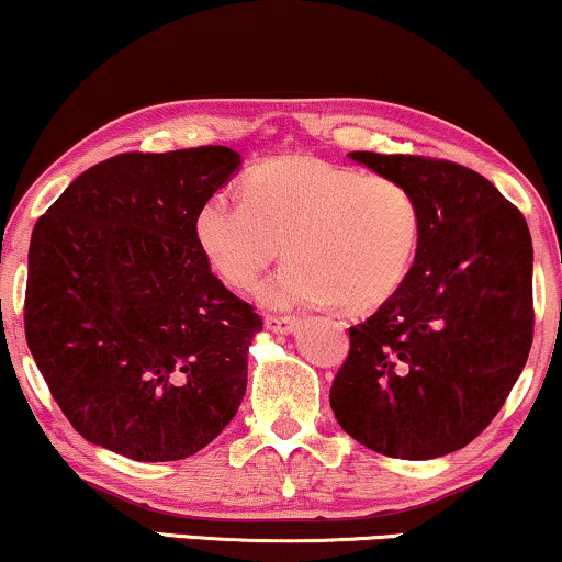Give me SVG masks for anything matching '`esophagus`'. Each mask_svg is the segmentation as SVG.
I'll list each match as a JSON object with an SVG mask.
<instances>
[{"label": "esophagus", "instance_id": "1", "mask_svg": "<svg viewBox=\"0 0 562 562\" xmlns=\"http://www.w3.org/2000/svg\"><path fill=\"white\" fill-rule=\"evenodd\" d=\"M300 323L302 321L296 315H268L266 317V328L273 330V334H292Z\"/></svg>", "mask_w": 562, "mask_h": 562}]
</instances>
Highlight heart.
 Here are the masks:
<instances>
[{"label": "heart", "instance_id": "b5f03b06", "mask_svg": "<svg viewBox=\"0 0 562 562\" xmlns=\"http://www.w3.org/2000/svg\"><path fill=\"white\" fill-rule=\"evenodd\" d=\"M234 203L213 192L192 213V239L226 286H262L270 304H328L370 313L406 281L422 237V205L396 177L364 175L310 154L255 164Z\"/></svg>", "mask_w": 562, "mask_h": 562}]
</instances>
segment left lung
Listing matches in <instances>:
<instances>
[{"instance_id": "obj_1", "label": "left lung", "mask_w": 562, "mask_h": 562, "mask_svg": "<svg viewBox=\"0 0 562 562\" xmlns=\"http://www.w3.org/2000/svg\"><path fill=\"white\" fill-rule=\"evenodd\" d=\"M349 156L412 187L422 237L398 292L349 328L330 408L370 450L438 459L495 419L529 357V226L493 182L461 164L372 150Z\"/></svg>"}]
</instances>
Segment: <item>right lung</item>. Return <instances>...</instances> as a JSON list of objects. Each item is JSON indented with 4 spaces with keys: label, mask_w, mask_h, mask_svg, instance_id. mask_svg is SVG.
Here are the masks:
<instances>
[{
    "label": "right lung",
    "mask_w": 562,
    "mask_h": 562,
    "mask_svg": "<svg viewBox=\"0 0 562 562\" xmlns=\"http://www.w3.org/2000/svg\"><path fill=\"white\" fill-rule=\"evenodd\" d=\"M237 166L224 145L120 154L82 171L33 228L27 349L95 446L179 461L237 414L262 321L192 239L195 207Z\"/></svg>",
    "instance_id": "right-lung-1"
}]
</instances>
